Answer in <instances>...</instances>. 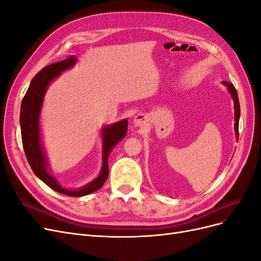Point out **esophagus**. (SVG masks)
<instances>
[{"instance_id":"34e87169","label":"esophagus","mask_w":261,"mask_h":261,"mask_svg":"<svg viewBox=\"0 0 261 261\" xmlns=\"http://www.w3.org/2000/svg\"><path fill=\"white\" fill-rule=\"evenodd\" d=\"M147 123V116L145 114H137L134 118V124L135 126H144Z\"/></svg>"}]
</instances>
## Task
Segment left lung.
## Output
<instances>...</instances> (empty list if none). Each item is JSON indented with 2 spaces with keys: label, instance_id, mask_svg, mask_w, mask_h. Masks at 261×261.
Instances as JSON below:
<instances>
[{
  "label": "left lung",
  "instance_id": "obj_1",
  "mask_svg": "<svg viewBox=\"0 0 261 261\" xmlns=\"http://www.w3.org/2000/svg\"><path fill=\"white\" fill-rule=\"evenodd\" d=\"M222 84L226 87L228 92L231 93V96L234 101V115H235V123H234V128H235V135L236 139H239V122H240V115H241V109H240V101H239V96H238V91L234 88L233 84L227 83V82H222Z\"/></svg>",
  "mask_w": 261,
  "mask_h": 261
}]
</instances>
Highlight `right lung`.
I'll return each instance as SVG.
<instances>
[{
	"mask_svg": "<svg viewBox=\"0 0 261 261\" xmlns=\"http://www.w3.org/2000/svg\"><path fill=\"white\" fill-rule=\"evenodd\" d=\"M76 62V57H70L64 61L53 63L42 68L34 77L21 101L20 129L22 147L35 174L55 192L72 197H82L98 191L106 183L109 175V155L116 144L120 143L127 134L128 121L122 120L102 128V168L100 174L90 183L77 189H68L62 187L57 178L50 174L40 133V114L44 94L55 78L66 69L72 68Z\"/></svg>",
	"mask_w": 261,
	"mask_h": 261,
	"instance_id": "add662e5",
	"label": "right lung"
}]
</instances>
